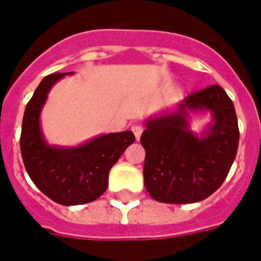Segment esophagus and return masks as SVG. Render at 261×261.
I'll return each mask as SVG.
<instances>
[{"label":"esophagus","mask_w":261,"mask_h":261,"mask_svg":"<svg viewBox=\"0 0 261 261\" xmlns=\"http://www.w3.org/2000/svg\"><path fill=\"white\" fill-rule=\"evenodd\" d=\"M131 131L134 133L135 138H137V141H138V139L141 138L142 133H143V127L141 126V124H134V126L131 127Z\"/></svg>","instance_id":"esophagus-1"}]
</instances>
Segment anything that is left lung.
Listing matches in <instances>:
<instances>
[{
    "label": "left lung",
    "mask_w": 261,
    "mask_h": 261,
    "mask_svg": "<svg viewBox=\"0 0 261 261\" xmlns=\"http://www.w3.org/2000/svg\"><path fill=\"white\" fill-rule=\"evenodd\" d=\"M210 110L213 123L201 135L189 130L191 112ZM234 106L226 92L211 85L184 98L172 114L146 120L145 188L157 202L187 204L214 194L225 181L239 147Z\"/></svg>",
    "instance_id": "left-lung-1"
}]
</instances>
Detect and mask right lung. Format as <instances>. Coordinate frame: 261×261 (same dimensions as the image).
Masks as SVG:
<instances>
[{
    "label": "right lung",
    "mask_w": 261,
    "mask_h": 261,
    "mask_svg": "<svg viewBox=\"0 0 261 261\" xmlns=\"http://www.w3.org/2000/svg\"><path fill=\"white\" fill-rule=\"evenodd\" d=\"M44 77L25 107L20 149L34 184L63 206L84 204L100 198L108 187V173L123 151L134 143L133 131L100 135L75 147L50 146L40 128V111L48 92L63 75Z\"/></svg>",
    "instance_id": "right-lung-1"
}]
</instances>
